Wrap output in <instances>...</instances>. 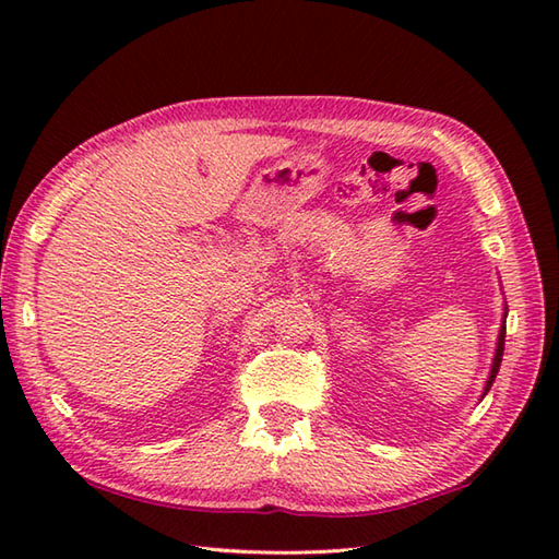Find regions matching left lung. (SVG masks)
Listing matches in <instances>:
<instances>
[{
	"label": "left lung",
	"mask_w": 559,
	"mask_h": 559,
	"mask_svg": "<svg viewBox=\"0 0 559 559\" xmlns=\"http://www.w3.org/2000/svg\"><path fill=\"white\" fill-rule=\"evenodd\" d=\"M504 319H507V310H504ZM504 334H507V326H504V322H502V326H500V336H497V350H495V358H492V370H490L488 382H485V391H483V396L488 394L490 386H492V382H495L497 372H500V362H502V353H504Z\"/></svg>",
	"instance_id": "obj_1"
}]
</instances>
